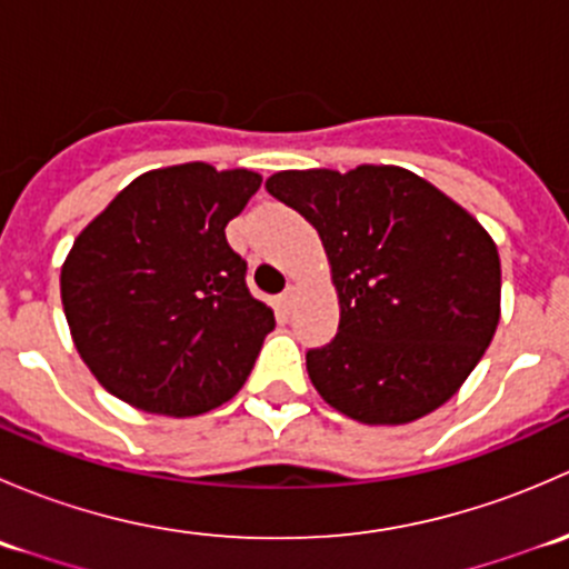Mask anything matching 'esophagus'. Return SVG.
Listing matches in <instances>:
<instances>
[{
    "label": "esophagus",
    "instance_id": "obj_1",
    "mask_svg": "<svg viewBox=\"0 0 569 569\" xmlns=\"http://www.w3.org/2000/svg\"><path fill=\"white\" fill-rule=\"evenodd\" d=\"M295 306H297V286H289V289L280 295V308H283V311H291Z\"/></svg>",
    "mask_w": 569,
    "mask_h": 569
}]
</instances>
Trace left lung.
Instances as JSON below:
<instances>
[{"label":"left lung","instance_id":"left-lung-1","mask_svg":"<svg viewBox=\"0 0 569 569\" xmlns=\"http://www.w3.org/2000/svg\"><path fill=\"white\" fill-rule=\"evenodd\" d=\"M267 192L317 228L330 261L341 321L306 355L321 399L360 423L446 405L501 319V258L479 220L393 164L283 170Z\"/></svg>","mask_w":569,"mask_h":569}]
</instances>
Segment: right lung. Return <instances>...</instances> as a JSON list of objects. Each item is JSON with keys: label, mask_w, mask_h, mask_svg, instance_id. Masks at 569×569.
Returning a JSON list of instances; mask_svg holds the SVG:
<instances>
[{"label": "right lung", "mask_w": 569, "mask_h": 569, "mask_svg": "<svg viewBox=\"0 0 569 569\" xmlns=\"http://www.w3.org/2000/svg\"><path fill=\"white\" fill-rule=\"evenodd\" d=\"M258 187L244 168L151 170L77 237L60 272L73 347L126 405L200 416L250 377L274 313L250 295L226 226Z\"/></svg>", "instance_id": "right-lung-1"}]
</instances>
